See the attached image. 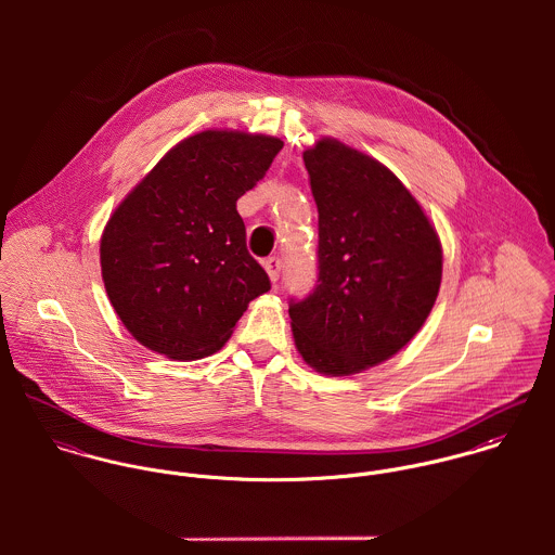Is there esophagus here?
<instances>
[{"label":"esophagus","mask_w":555,"mask_h":555,"mask_svg":"<svg viewBox=\"0 0 555 555\" xmlns=\"http://www.w3.org/2000/svg\"><path fill=\"white\" fill-rule=\"evenodd\" d=\"M262 264H264V269H267V273H269V280H271V282H278V280H280V271H282V260H280L278 256H271V258H267Z\"/></svg>","instance_id":"obj_1"}]
</instances>
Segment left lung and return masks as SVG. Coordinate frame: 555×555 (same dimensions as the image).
<instances>
[{
	"label": "left lung",
	"instance_id": "left-lung-1",
	"mask_svg": "<svg viewBox=\"0 0 555 555\" xmlns=\"http://www.w3.org/2000/svg\"><path fill=\"white\" fill-rule=\"evenodd\" d=\"M318 207V280L291 299L304 361L348 376L399 352L429 317L442 245L396 175L333 139L304 154Z\"/></svg>",
	"mask_w": 555,
	"mask_h": 555
}]
</instances>
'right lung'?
Here are the masks:
<instances>
[{
	"instance_id": "right-lung-1",
	"label": "right lung",
	"mask_w": 555,
	"mask_h": 555,
	"mask_svg": "<svg viewBox=\"0 0 555 555\" xmlns=\"http://www.w3.org/2000/svg\"><path fill=\"white\" fill-rule=\"evenodd\" d=\"M280 139L205 130L175 145L111 216L100 264L111 306L150 350L194 361L220 350L271 288L249 256L237 201Z\"/></svg>"
}]
</instances>
